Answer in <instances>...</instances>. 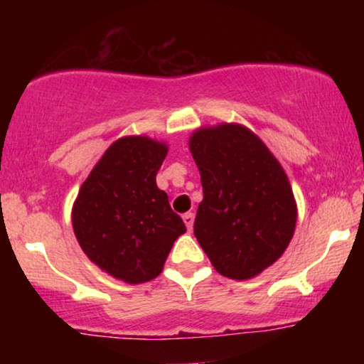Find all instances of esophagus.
<instances>
[{
	"mask_svg": "<svg viewBox=\"0 0 364 364\" xmlns=\"http://www.w3.org/2000/svg\"><path fill=\"white\" fill-rule=\"evenodd\" d=\"M183 220H185V224H186V228H188V231H191V229H193V223H195V215L191 214V212H186L185 215H183Z\"/></svg>",
	"mask_w": 364,
	"mask_h": 364,
	"instance_id": "1",
	"label": "esophagus"
}]
</instances>
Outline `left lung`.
Segmentation results:
<instances>
[{"mask_svg": "<svg viewBox=\"0 0 364 364\" xmlns=\"http://www.w3.org/2000/svg\"><path fill=\"white\" fill-rule=\"evenodd\" d=\"M190 152L203 188L196 240L220 275L255 277L282 257L294 235L298 208L289 179L243 124L198 128Z\"/></svg>", "mask_w": 364, "mask_h": 364, "instance_id": "8db88e82", "label": "left lung"}]
</instances>
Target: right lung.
<instances>
[{
	"mask_svg": "<svg viewBox=\"0 0 364 364\" xmlns=\"http://www.w3.org/2000/svg\"><path fill=\"white\" fill-rule=\"evenodd\" d=\"M168 145L149 136H123L99 159L73 203V231L99 269L127 284L162 272L174 241L185 235L156 176Z\"/></svg>",
	"mask_w": 364,
	"mask_h": 364,
	"instance_id": "right-lung-1",
	"label": "right lung"
}]
</instances>
